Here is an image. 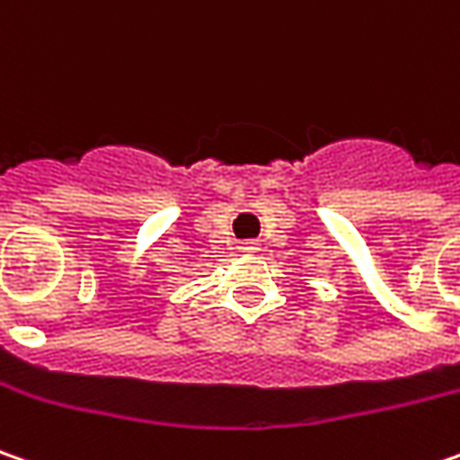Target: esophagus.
Instances as JSON below:
<instances>
[{
  "mask_svg": "<svg viewBox=\"0 0 460 460\" xmlns=\"http://www.w3.org/2000/svg\"><path fill=\"white\" fill-rule=\"evenodd\" d=\"M239 252H257V242H242Z\"/></svg>",
  "mask_w": 460,
  "mask_h": 460,
  "instance_id": "esophagus-1",
  "label": "esophagus"
}]
</instances>
